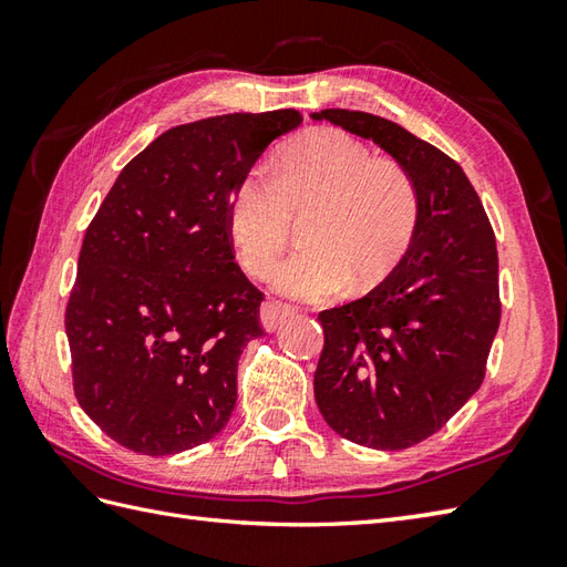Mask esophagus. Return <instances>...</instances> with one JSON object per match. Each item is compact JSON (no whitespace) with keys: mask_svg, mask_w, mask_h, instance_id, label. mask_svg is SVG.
<instances>
[{"mask_svg":"<svg viewBox=\"0 0 567 567\" xmlns=\"http://www.w3.org/2000/svg\"><path fill=\"white\" fill-rule=\"evenodd\" d=\"M295 315V307L280 302V299H265L260 305V323L265 331H275L280 323Z\"/></svg>","mask_w":567,"mask_h":567,"instance_id":"34e87169","label":"esophagus"}]
</instances>
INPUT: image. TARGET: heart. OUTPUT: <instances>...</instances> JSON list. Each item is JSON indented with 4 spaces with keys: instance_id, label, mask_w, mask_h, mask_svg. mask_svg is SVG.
<instances>
[{
    "instance_id": "1",
    "label": "heart",
    "mask_w": 567,
    "mask_h": 567,
    "mask_svg": "<svg viewBox=\"0 0 567 567\" xmlns=\"http://www.w3.org/2000/svg\"><path fill=\"white\" fill-rule=\"evenodd\" d=\"M302 219V250L270 280L287 295L323 299L382 282L412 244L419 189L402 163L375 158L341 128H315L282 151L275 173L252 167L228 199V231L250 275H265Z\"/></svg>"
}]
</instances>
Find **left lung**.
Segmentation results:
<instances>
[{
	"mask_svg": "<svg viewBox=\"0 0 567 567\" xmlns=\"http://www.w3.org/2000/svg\"><path fill=\"white\" fill-rule=\"evenodd\" d=\"M375 141L412 173L419 224L400 265L365 297L319 315L321 416L339 436L402 451L433 436L485 380L502 317L495 231L463 167L388 118L311 114Z\"/></svg>",
	"mask_w": 567,
	"mask_h": 567,
	"instance_id": "obj_1",
	"label": "left lung"
}]
</instances>
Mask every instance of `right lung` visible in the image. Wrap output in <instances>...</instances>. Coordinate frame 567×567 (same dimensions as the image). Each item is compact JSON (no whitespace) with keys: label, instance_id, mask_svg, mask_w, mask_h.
Returning a JSON list of instances; mask_svg holds the SVG:
<instances>
[{"label":"right lung","instance_id":"1","mask_svg":"<svg viewBox=\"0 0 567 567\" xmlns=\"http://www.w3.org/2000/svg\"><path fill=\"white\" fill-rule=\"evenodd\" d=\"M295 110L165 131L116 177L84 234L65 309L72 388L106 436L143 455L212 441L236 406L262 292L234 262L228 199Z\"/></svg>","mask_w":567,"mask_h":567}]
</instances>
